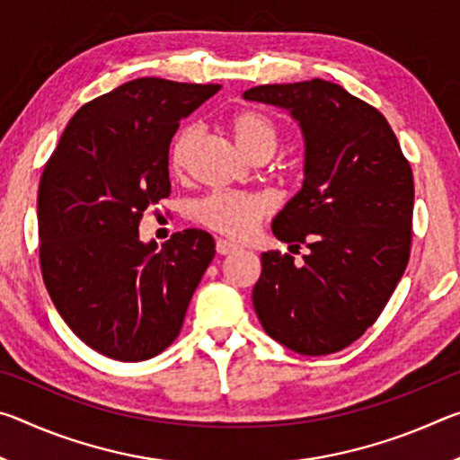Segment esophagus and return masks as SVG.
Wrapping results in <instances>:
<instances>
[{
    "mask_svg": "<svg viewBox=\"0 0 460 460\" xmlns=\"http://www.w3.org/2000/svg\"><path fill=\"white\" fill-rule=\"evenodd\" d=\"M237 249H239V247H237L235 243H231V241H227V239H219V241H217V253H219V255L235 253Z\"/></svg>",
    "mask_w": 460,
    "mask_h": 460,
    "instance_id": "obj_1",
    "label": "esophagus"
}]
</instances>
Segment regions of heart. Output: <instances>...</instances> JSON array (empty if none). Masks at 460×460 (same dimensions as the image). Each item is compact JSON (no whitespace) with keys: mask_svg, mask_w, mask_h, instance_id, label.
Here are the masks:
<instances>
[{"mask_svg":"<svg viewBox=\"0 0 460 460\" xmlns=\"http://www.w3.org/2000/svg\"><path fill=\"white\" fill-rule=\"evenodd\" d=\"M229 129L241 152L253 162H266L276 154L279 144L278 123L266 113L245 109L231 115ZM200 139L199 126H186L174 137L170 147V166L174 172H184L190 164L192 152ZM270 213V202L258 194H241L219 190L200 199L194 205V217L205 227L229 237H247Z\"/></svg>","mask_w":460,"mask_h":460,"instance_id":"1","label":"heart"}]
</instances>
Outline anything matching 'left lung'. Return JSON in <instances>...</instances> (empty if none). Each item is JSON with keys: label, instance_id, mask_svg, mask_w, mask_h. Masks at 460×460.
Listing matches in <instances>:
<instances>
[{"label": "left lung", "instance_id": "1", "mask_svg": "<svg viewBox=\"0 0 460 460\" xmlns=\"http://www.w3.org/2000/svg\"><path fill=\"white\" fill-rule=\"evenodd\" d=\"M243 99L290 111L306 146L305 182L271 231L310 253L302 263L290 253H261L255 313L263 331L296 353H337L377 321L406 271L410 162L384 115L341 84H261Z\"/></svg>", "mask_w": 460, "mask_h": 460}]
</instances>
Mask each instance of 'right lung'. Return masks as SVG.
<instances>
[{
	"label": "right lung",
	"mask_w": 460,
	"mask_h": 460,
	"mask_svg": "<svg viewBox=\"0 0 460 460\" xmlns=\"http://www.w3.org/2000/svg\"><path fill=\"white\" fill-rule=\"evenodd\" d=\"M221 84L144 76L84 103L62 131L38 186L40 268L50 298L84 345L146 361L182 329L215 241L139 239L150 205L170 194L168 150L181 119Z\"/></svg>",
	"instance_id": "add662e5"
}]
</instances>
